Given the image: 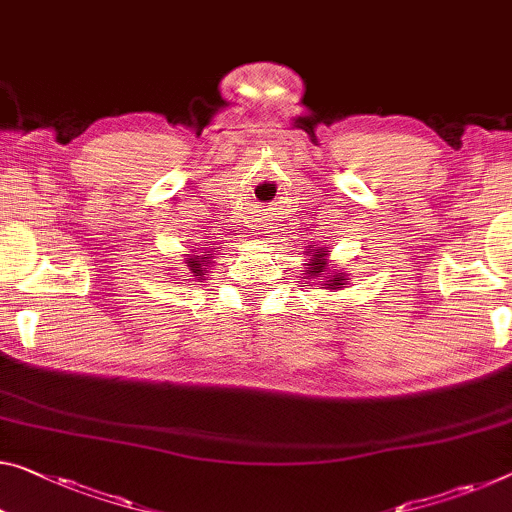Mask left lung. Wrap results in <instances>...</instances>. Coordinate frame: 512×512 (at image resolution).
Returning a JSON list of instances; mask_svg holds the SVG:
<instances>
[{
  "label": "left lung",
  "mask_w": 512,
  "mask_h": 512,
  "mask_svg": "<svg viewBox=\"0 0 512 512\" xmlns=\"http://www.w3.org/2000/svg\"><path fill=\"white\" fill-rule=\"evenodd\" d=\"M309 249H311V251H306V254H309L311 258H309V263H304V265H309L304 272L309 274L311 279L322 277V281H318V286L327 288V290H341V288H345V281H348V274L329 270V261H327L329 254H325V249H318L316 245L309 247Z\"/></svg>",
  "instance_id": "8db88e82"
}]
</instances>
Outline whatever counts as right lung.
<instances>
[{
    "mask_svg": "<svg viewBox=\"0 0 512 512\" xmlns=\"http://www.w3.org/2000/svg\"><path fill=\"white\" fill-rule=\"evenodd\" d=\"M185 256H190L185 263H187V270H190L192 277L203 279V274H206L212 265L210 251H201V256H194V254H185Z\"/></svg>",
    "mask_w": 512,
    "mask_h": 512,
    "instance_id": "right-lung-1",
    "label": "right lung"
}]
</instances>
